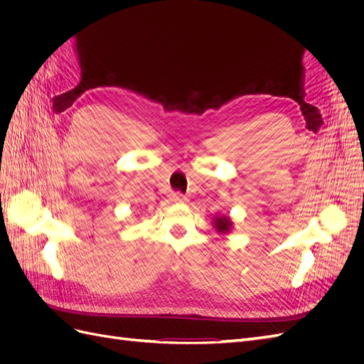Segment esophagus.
Here are the masks:
<instances>
[{"label": "esophagus", "instance_id": "esophagus-1", "mask_svg": "<svg viewBox=\"0 0 364 364\" xmlns=\"http://www.w3.org/2000/svg\"><path fill=\"white\" fill-rule=\"evenodd\" d=\"M171 200H173V202H176V203H182V202H185L186 199H185V196H183L182 193L176 191V193H173V194H171Z\"/></svg>", "mask_w": 364, "mask_h": 364}]
</instances>
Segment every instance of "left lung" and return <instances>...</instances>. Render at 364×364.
I'll return each mask as SVG.
<instances>
[{"instance_id":"obj_1","label":"left lung","mask_w":364,"mask_h":364,"mask_svg":"<svg viewBox=\"0 0 364 364\" xmlns=\"http://www.w3.org/2000/svg\"><path fill=\"white\" fill-rule=\"evenodd\" d=\"M215 228H217L218 232H228L229 228H230V220L228 217L215 218Z\"/></svg>"}]
</instances>
